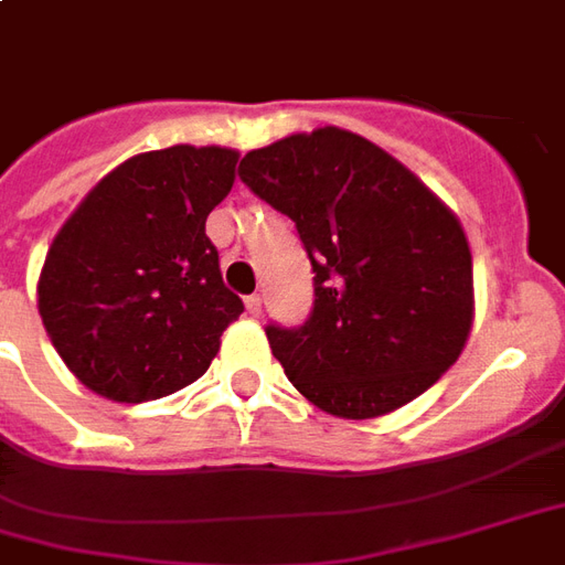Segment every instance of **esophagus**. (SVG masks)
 <instances>
[{"label": "esophagus", "instance_id": "1", "mask_svg": "<svg viewBox=\"0 0 565 565\" xmlns=\"http://www.w3.org/2000/svg\"><path fill=\"white\" fill-rule=\"evenodd\" d=\"M245 308H248L250 317H260L263 315V296L260 294L248 296V299H245Z\"/></svg>", "mask_w": 565, "mask_h": 565}]
</instances>
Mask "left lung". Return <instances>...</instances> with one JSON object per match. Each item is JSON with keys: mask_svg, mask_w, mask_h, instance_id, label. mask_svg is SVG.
I'll return each instance as SVG.
<instances>
[{"mask_svg": "<svg viewBox=\"0 0 565 565\" xmlns=\"http://www.w3.org/2000/svg\"><path fill=\"white\" fill-rule=\"evenodd\" d=\"M239 179L294 221L311 260V315L266 338L315 407L374 419L455 365L473 326V257L452 209L407 167L326 125L248 152Z\"/></svg>", "mask_w": 565, "mask_h": 565, "instance_id": "left-lung-1", "label": "left lung"}]
</instances>
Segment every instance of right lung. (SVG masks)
Masks as SVG:
<instances>
[{
    "instance_id": "1",
    "label": "right lung",
    "mask_w": 565,
    "mask_h": 565,
    "mask_svg": "<svg viewBox=\"0 0 565 565\" xmlns=\"http://www.w3.org/2000/svg\"><path fill=\"white\" fill-rule=\"evenodd\" d=\"M236 161L221 146L134 154L62 224L38 278V315L83 386L143 404L206 374L245 311L206 236Z\"/></svg>"
}]
</instances>
